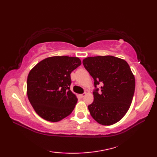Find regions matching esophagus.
<instances>
[{
    "label": "esophagus",
    "instance_id": "esophagus-1",
    "mask_svg": "<svg viewBox=\"0 0 157 157\" xmlns=\"http://www.w3.org/2000/svg\"><path fill=\"white\" fill-rule=\"evenodd\" d=\"M86 93H84V94H79V96H80V97L81 98H84V96H86Z\"/></svg>",
    "mask_w": 157,
    "mask_h": 157
}]
</instances>
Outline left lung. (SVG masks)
I'll use <instances>...</instances> for the list:
<instances>
[{"instance_id":"1","label":"left lung","mask_w":157,"mask_h":157,"mask_svg":"<svg viewBox=\"0 0 157 157\" xmlns=\"http://www.w3.org/2000/svg\"><path fill=\"white\" fill-rule=\"evenodd\" d=\"M83 65L94 80V101L88 106L92 118L102 125L118 122L129 110L135 91V78L128 63L108 55L87 57ZM99 84L102 86L98 93Z\"/></svg>"}]
</instances>
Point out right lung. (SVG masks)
<instances>
[{"label":"right lung","instance_id":"add662e5","mask_svg":"<svg viewBox=\"0 0 157 157\" xmlns=\"http://www.w3.org/2000/svg\"><path fill=\"white\" fill-rule=\"evenodd\" d=\"M81 64L78 57L55 56L44 59L30 70L27 94L40 117L57 122L72 113L78 98L70 90V74Z\"/></svg>","mask_w":157,"mask_h":157}]
</instances>
